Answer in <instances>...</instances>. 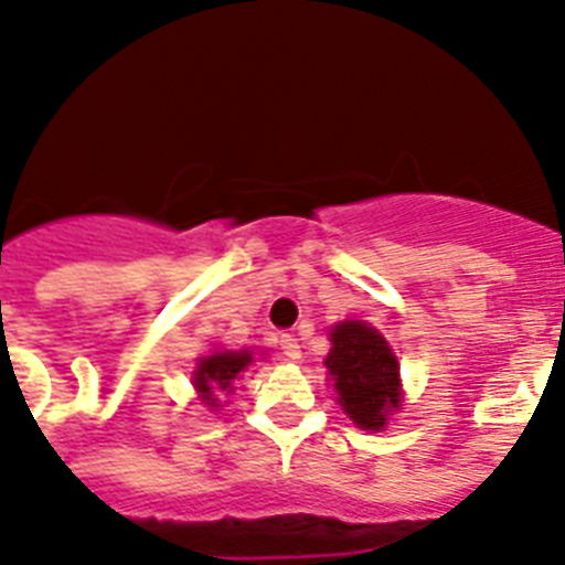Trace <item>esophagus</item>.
Instances as JSON below:
<instances>
[{
  "instance_id": "esophagus-1",
  "label": "esophagus",
  "mask_w": 565,
  "mask_h": 565,
  "mask_svg": "<svg viewBox=\"0 0 565 565\" xmlns=\"http://www.w3.org/2000/svg\"><path fill=\"white\" fill-rule=\"evenodd\" d=\"M279 348H282V353H286L291 362H299V359H302V348H299V339L294 337V333H282V337H279Z\"/></svg>"
}]
</instances>
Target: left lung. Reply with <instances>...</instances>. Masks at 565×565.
Instances as JSON below:
<instances>
[{
  "label": "left lung",
  "instance_id": "8db88e82",
  "mask_svg": "<svg viewBox=\"0 0 565 565\" xmlns=\"http://www.w3.org/2000/svg\"><path fill=\"white\" fill-rule=\"evenodd\" d=\"M326 367L333 376L342 411L362 430H382L387 413L396 411L398 364L379 331L364 322H342L331 333Z\"/></svg>",
  "mask_w": 565,
  "mask_h": 565
}]
</instances>
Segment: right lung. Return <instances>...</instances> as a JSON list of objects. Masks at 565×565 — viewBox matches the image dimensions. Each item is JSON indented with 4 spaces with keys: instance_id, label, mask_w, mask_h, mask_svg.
<instances>
[{
    "instance_id": "add662e5",
    "label": "right lung",
    "mask_w": 565,
    "mask_h": 565,
    "mask_svg": "<svg viewBox=\"0 0 565 565\" xmlns=\"http://www.w3.org/2000/svg\"><path fill=\"white\" fill-rule=\"evenodd\" d=\"M246 364H252V353L248 351H223L201 359L198 371H194V387L201 391L203 404L206 407H221V398H214V391L232 393V382L237 379V373H243Z\"/></svg>"
}]
</instances>
